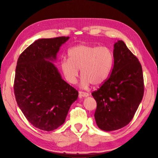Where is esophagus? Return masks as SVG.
Here are the masks:
<instances>
[{
    "instance_id": "obj_1",
    "label": "esophagus",
    "mask_w": 158,
    "mask_h": 158,
    "mask_svg": "<svg viewBox=\"0 0 158 158\" xmlns=\"http://www.w3.org/2000/svg\"><path fill=\"white\" fill-rule=\"evenodd\" d=\"M89 94L86 93H84V92H79V97L81 98H85V97H87L89 96Z\"/></svg>"
}]
</instances>
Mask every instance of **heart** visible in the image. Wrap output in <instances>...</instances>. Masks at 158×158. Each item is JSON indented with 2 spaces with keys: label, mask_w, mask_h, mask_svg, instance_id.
<instances>
[{
  "label": "heart",
  "mask_w": 158,
  "mask_h": 158,
  "mask_svg": "<svg viewBox=\"0 0 158 158\" xmlns=\"http://www.w3.org/2000/svg\"><path fill=\"white\" fill-rule=\"evenodd\" d=\"M69 59L61 60L62 72L69 83L75 84L81 69V87L88 89L91 84L99 86L108 78L114 63V54L108 47L82 44L71 47Z\"/></svg>",
  "instance_id": "heart-1"
}]
</instances>
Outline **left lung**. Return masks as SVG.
<instances>
[{"mask_svg":"<svg viewBox=\"0 0 158 158\" xmlns=\"http://www.w3.org/2000/svg\"><path fill=\"white\" fill-rule=\"evenodd\" d=\"M114 63L109 77L92 93L97 107L94 118L105 131L123 128L133 118L144 95L140 63L123 40L114 45Z\"/></svg>","mask_w":158,"mask_h":158,"instance_id":"1","label":"left lung"}]
</instances>
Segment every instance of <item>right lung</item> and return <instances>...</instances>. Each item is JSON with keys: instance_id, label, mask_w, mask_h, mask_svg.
Returning <instances> with one entry per match:
<instances>
[{"instance_id": "right-lung-1", "label": "right lung", "mask_w": 158, "mask_h": 158, "mask_svg": "<svg viewBox=\"0 0 158 158\" xmlns=\"http://www.w3.org/2000/svg\"><path fill=\"white\" fill-rule=\"evenodd\" d=\"M69 37L40 39L20 54L14 79L19 109L30 123L40 130L62 125L78 92L62 78L52 63Z\"/></svg>"}]
</instances>
